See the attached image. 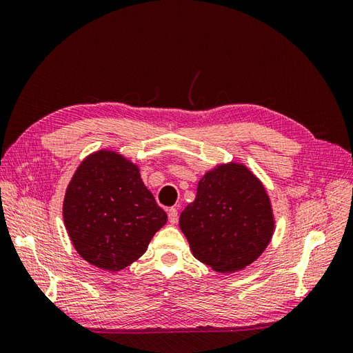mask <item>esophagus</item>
Returning a JSON list of instances; mask_svg holds the SVG:
<instances>
[{"instance_id":"obj_1","label":"esophagus","mask_w":353,"mask_h":353,"mask_svg":"<svg viewBox=\"0 0 353 353\" xmlns=\"http://www.w3.org/2000/svg\"><path fill=\"white\" fill-rule=\"evenodd\" d=\"M168 218H169V222H170V223H176V222H178V209L170 208V209L168 210Z\"/></svg>"}]
</instances>
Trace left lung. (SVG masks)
Wrapping results in <instances>:
<instances>
[{
    "instance_id": "left-lung-1",
    "label": "left lung",
    "mask_w": 353,
    "mask_h": 353,
    "mask_svg": "<svg viewBox=\"0 0 353 353\" xmlns=\"http://www.w3.org/2000/svg\"><path fill=\"white\" fill-rule=\"evenodd\" d=\"M275 221L261 181L240 163L205 174L193 203L179 216L194 258L216 272H236L254 262L270 244Z\"/></svg>"
}]
</instances>
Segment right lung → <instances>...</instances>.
<instances>
[{
    "label": "right lung",
    "instance_id": "right-lung-1",
    "mask_svg": "<svg viewBox=\"0 0 353 353\" xmlns=\"http://www.w3.org/2000/svg\"><path fill=\"white\" fill-rule=\"evenodd\" d=\"M63 218L81 258L112 272L143 256L168 221L138 166L110 150L95 152L78 166L63 201Z\"/></svg>",
    "mask_w": 353,
    "mask_h": 353
}]
</instances>
